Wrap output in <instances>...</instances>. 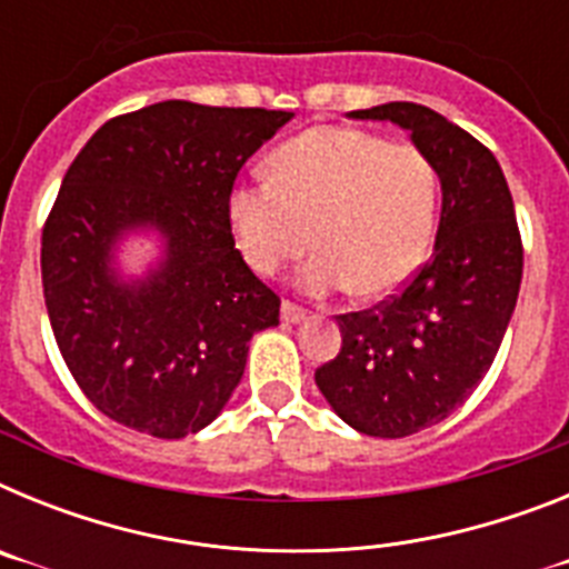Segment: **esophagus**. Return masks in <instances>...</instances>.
<instances>
[{
  "label": "esophagus",
  "mask_w": 569,
  "mask_h": 569,
  "mask_svg": "<svg viewBox=\"0 0 569 569\" xmlns=\"http://www.w3.org/2000/svg\"><path fill=\"white\" fill-rule=\"evenodd\" d=\"M305 316H308V310L299 308L296 301H290V299L281 301V319L288 321V325H299V321H305Z\"/></svg>",
  "instance_id": "1"
}]
</instances>
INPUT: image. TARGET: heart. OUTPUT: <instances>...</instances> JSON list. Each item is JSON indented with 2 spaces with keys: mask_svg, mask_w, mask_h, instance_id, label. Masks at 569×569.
I'll use <instances>...</instances> for the list:
<instances>
[{
  "mask_svg": "<svg viewBox=\"0 0 569 569\" xmlns=\"http://www.w3.org/2000/svg\"><path fill=\"white\" fill-rule=\"evenodd\" d=\"M250 268L273 276L319 244L299 281L313 293H396L430 253L439 170L416 144L359 128H313L270 156V179L239 184L228 202Z\"/></svg>",
  "mask_w": 569,
  "mask_h": 569,
  "instance_id": "heart-1",
  "label": "heart"
}]
</instances>
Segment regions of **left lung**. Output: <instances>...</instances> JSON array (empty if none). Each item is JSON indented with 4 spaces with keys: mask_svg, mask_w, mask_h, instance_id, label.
Masks as SVG:
<instances>
[{
    "mask_svg": "<svg viewBox=\"0 0 569 569\" xmlns=\"http://www.w3.org/2000/svg\"><path fill=\"white\" fill-rule=\"evenodd\" d=\"M410 130L441 182L436 248L405 290L336 316L341 350L316 385L365 436L405 439L465 405L499 353L516 310L525 248L496 156L467 130L413 102L350 110Z\"/></svg>",
    "mask_w": 569,
    "mask_h": 569,
    "instance_id": "left-lung-1",
    "label": "left lung"
}]
</instances>
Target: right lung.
<instances>
[{
  "label": "right lung",
  "mask_w": 569,
  "mask_h": 569,
  "mask_svg": "<svg viewBox=\"0 0 569 569\" xmlns=\"http://www.w3.org/2000/svg\"><path fill=\"white\" fill-rule=\"evenodd\" d=\"M290 116L168 99L104 122L68 168L42 230L44 305L70 376L108 419L156 439L199 433L241 381L253 333L279 325L228 202ZM130 229L166 244L136 282L112 268Z\"/></svg>",
  "instance_id": "right-lung-1"
}]
</instances>
